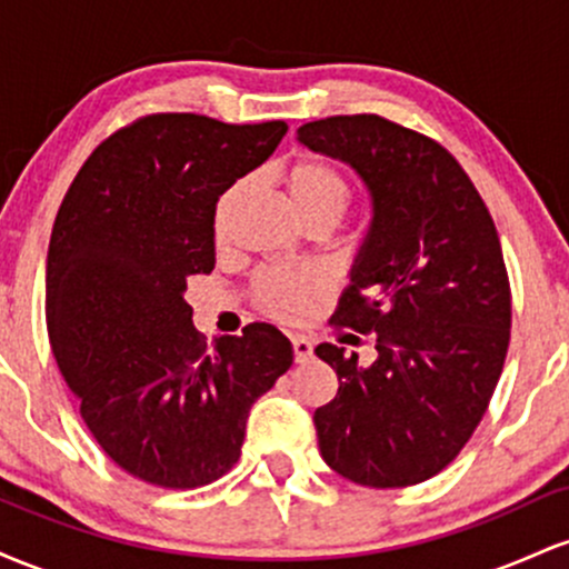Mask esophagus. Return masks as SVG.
I'll list each match as a JSON object with an SVG mask.
<instances>
[{"instance_id": "34e87169", "label": "esophagus", "mask_w": 569, "mask_h": 569, "mask_svg": "<svg viewBox=\"0 0 569 569\" xmlns=\"http://www.w3.org/2000/svg\"><path fill=\"white\" fill-rule=\"evenodd\" d=\"M291 348H293V361L297 363H307L312 358V342L307 337H293Z\"/></svg>"}]
</instances>
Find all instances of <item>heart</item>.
I'll list each match as a JSON object with an SVG mask.
<instances>
[{
	"label": "heart",
	"instance_id": "1",
	"mask_svg": "<svg viewBox=\"0 0 569 569\" xmlns=\"http://www.w3.org/2000/svg\"><path fill=\"white\" fill-rule=\"evenodd\" d=\"M289 194L302 221L345 217L350 202L348 181L337 168L321 160H302L289 171ZM248 179H238L217 202V234L224 238L238 202L248 192ZM326 293V280L310 270H267L253 283V302L280 321H302L312 305Z\"/></svg>",
	"mask_w": 569,
	"mask_h": 569
}]
</instances>
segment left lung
Returning <instances> with one entry per match:
<instances>
[{
    "instance_id": "obj_1",
    "label": "left lung",
    "mask_w": 569,
    "mask_h": 569,
    "mask_svg": "<svg viewBox=\"0 0 569 569\" xmlns=\"http://www.w3.org/2000/svg\"><path fill=\"white\" fill-rule=\"evenodd\" d=\"M297 139L350 166L371 200L335 321L375 331L377 358L361 367L358 352L316 348L339 380L312 415L318 447L356 485H420L466 447L500 380L511 289L498 230L460 162L415 130L352 114Z\"/></svg>"
}]
</instances>
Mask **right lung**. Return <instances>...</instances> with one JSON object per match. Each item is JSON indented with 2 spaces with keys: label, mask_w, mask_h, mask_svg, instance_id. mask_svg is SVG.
Returning a JSON list of instances; mask_svg holds the SVG:
<instances>
[{
  "label": "right lung",
  "mask_w": 569,
  "mask_h": 569,
  "mask_svg": "<svg viewBox=\"0 0 569 569\" xmlns=\"http://www.w3.org/2000/svg\"><path fill=\"white\" fill-rule=\"evenodd\" d=\"M286 122L152 114L84 160L50 234L44 312L53 356L93 439L149 485L194 489L238 462L251 403L291 367L276 326H192L187 278L217 264L213 217L276 152Z\"/></svg>",
  "instance_id": "add662e5"
}]
</instances>
